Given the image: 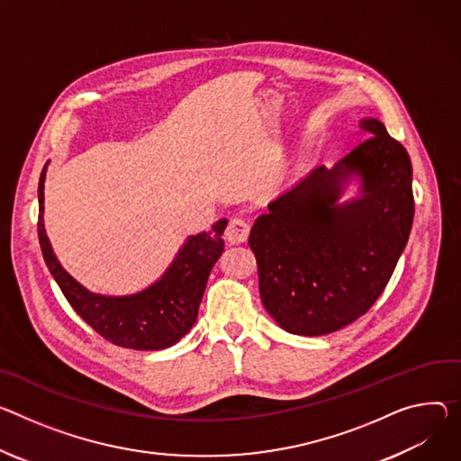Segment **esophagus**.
<instances>
[{"label": "esophagus", "mask_w": 461, "mask_h": 461, "mask_svg": "<svg viewBox=\"0 0 461 461\" xmlns=\"http://www.w3.org/2000/svg\"><path fill=\"white\" fill-rule=\"evenodd\" d=\"M248 233H249V222L244 221V219H233L226 231H224V237L230 244H240L248 239Z\"/></svg>", "instance_id": "esophagus-1"}]
</instances>
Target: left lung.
Returning <instances> with one entry per match:
<instances>
[{"instance_id": "8db88e82", "label": "left lung", "mask_w": 461, "mask_h": 461, "mask_svg": "<svg viewBox=\"0 0 461 461\" xmlns=\"http://www.w3.org/2000/svg\"><path fill=\"white\" fill-rule=\"evenodd\" d=\"M360 129L367 140L272 200L249 231L263 305L292 334L320 337L366 314L408 242L410 156L379 119H362ZM353 177L361 196L340 204Z\"/></svg>"}]
</instances>
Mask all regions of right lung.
Instances as JSON below:
<instances>
[{"label": "right lung", "mask_w": 461, "mask_h": 461, "mask_svg": "<svg viewBox=\"0 0 461 461\" xmlns=\"http://www.w3.org/2000/svg\"><path fill=\"white\" fill-rule=\"evenodd\" d=\"M48 163L38 182V239L44 261L69 305L104 340L119 348L158 351L175 346L196 321L209 272L224 252L222 233L228 221L221 219L212 231L191 235L165 274L138 294H94L62 268L46 235L44 182Z\"/></svg>", "instance_id": "obj_1"}]
</instances>
